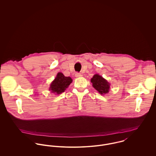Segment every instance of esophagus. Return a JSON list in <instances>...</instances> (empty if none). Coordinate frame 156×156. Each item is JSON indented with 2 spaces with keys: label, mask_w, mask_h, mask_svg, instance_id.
Returning a JSON list of instances; mask_svg holds the SVG:
<instances>
[{
  "label": "esophagus",
  "mask_w": 156,
  "mask_h": 156,
  "mask_svg": "<svg viewBox=\"0 0 156 156\" xmlns=\"http://www.w3.org/2000/svg\"><path fill=\"white\" fill-rule=\"evenodd\" d=\"M75 76L76 77H80L82 76V75L80 74V73H76V74H75Z\"/></svg>",
  "instance_id": "1"
}]
</instances>
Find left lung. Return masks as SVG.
I'll return each instance as SVG.
<instances>
[{
  "label": "left lung",
  "mask_w": 156,
  "mask_h": 156,
  "mask_svg": "<svg viewBox=\"0 0 156 156\" xmlns=\"http://www.w3.org/2000/svg\"><path fill=\"white\" fill-rule=\"evenodd\" d=\"M92 87L100 94L103 95L109 92L110 89V83L99 74H95L90 79Z\"/></svg>",
  "instance_id": "obj_1"
}]
</instances>
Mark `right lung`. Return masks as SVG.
<instances>
[{"label": "right lung", "instance_id": "right-lung-1", "mask_svg": "<svg viewBox=\"0 0 156 156\" xmlns=\"http://www.w3.org/2000/svg\"><path fill=\"white\" fill-rule=\"evenodd\" d=\"M73 80L70 77H66L62 73H58L55 80L51 82L49 90L55 94H60L71 84Z\"/></svg>", "mask_w": 156, "mask_h": 156}]
</instances>
